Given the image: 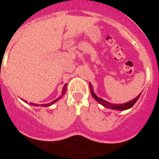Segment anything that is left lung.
Here are the masks:
<instances>
[{
  "mask_svg": "<svg viewBox=\"0 0 159 159\" xmlns=\"http://www.w3.org/2000/svg\"><path fill=\"white\" fill-rule=\"evenodd\" d=\"M89 89H90V93L92 94V96L93 97V98L98 102V103H100L101 105H102L103 106L106 107V108H109V109H112V110H128V109L131 108L135 104V102L139 100V97H140V94L139 95L138 97H136L133 100H131L130 102H126V103H124V104H113V103H110L107 101H105L103 100L102 98H98V97L97 96L96 94L94 93L93 92V86L91 85V83H89Z\"/></svg>",
  "mask_w": 159,
  "mask_h": 159,
  "instance_id": "1",
  "label": "left lung"
}]
</instances>
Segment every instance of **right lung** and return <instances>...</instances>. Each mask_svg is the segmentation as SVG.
Instances as JSON below:
<instances>
[{
    "label": "right lung",
    "instance_id": "obj_1",
    "mask_svg": "<svg viewBox=\"0 0 159 159\" xmlns=\"http://www.w3.org/2000/svg\"><path fill=\"white\" fill-rule=\"evenodd\" d=\"M66 86H67V84H66V85H64V87H63V89H62V92H61V95L60 97H58L57 98L55 99V100L53 101V102H51L48 103V104H41V106H45V107H48V106H51V105H53V103L56 102L57 101H58L59 99L61 98H62V97L64 96L65 93H66V89H67V87H66ZM25 102H27L26 101H25ZM30 104L32 105V106H39V105H38V104H35V103H33V102H30Z\"/></svg>",
    "mask_w": 159,
    "mask_h": 159
}]
</instances>
